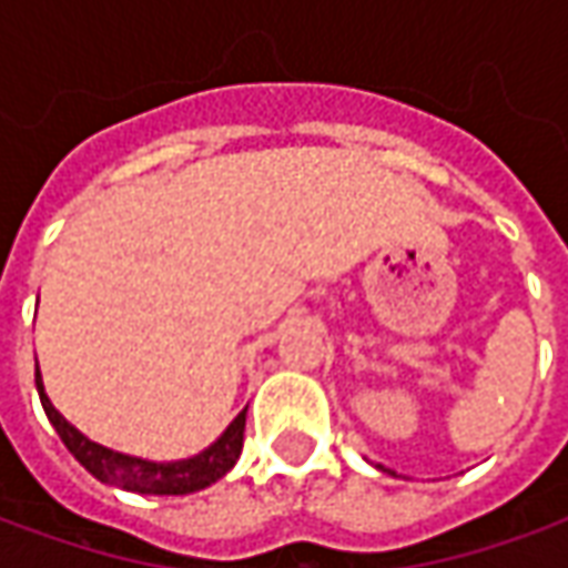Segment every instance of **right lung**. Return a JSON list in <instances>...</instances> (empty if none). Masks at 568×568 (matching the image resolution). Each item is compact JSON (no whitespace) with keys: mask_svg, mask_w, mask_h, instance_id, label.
<instances>
[{"mask_svg":"<svg viewBox=\"0 0 568 568\" xmlns=\"http://www.w3.org/2000/svg\"><path fill=\"white\" fill-rule=\"evenodd\" d=\"M37 388H40L42 410H45L49 423L61 435L64 447L99 481L118 485V488H126V491H139V495H192V491H202L207 485H214L217 478L226 476L235 466V460H239V454H242V442H245V410L235 416L217 442L207 447V450H202L199 457H189V460L180 463H149L139 460V457L118 454V450H108V447L95 445L87 435H80V432L73 429L71 423L52 407L49 395L42 392L40 369H37Z\"/></svg>","mask_w":568,"mask_h":568,"instance_id":"obj_1","label":"right lung"}]
</instances>
